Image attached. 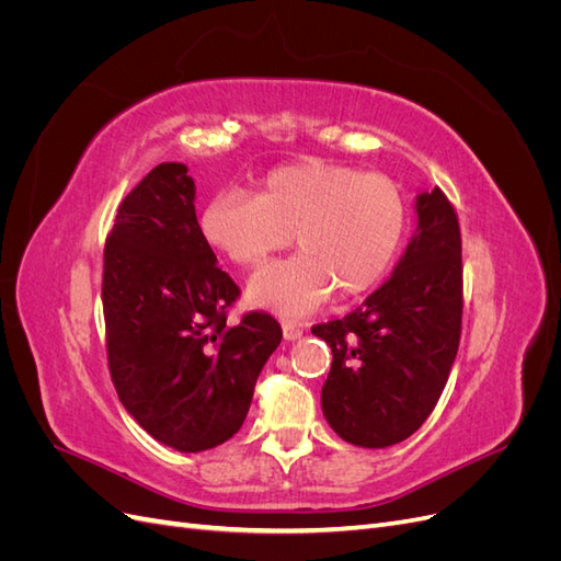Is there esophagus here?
<instances>
[{"mask_svg":"<svg viewBox=\"0 0 561 561\" xmlns=\"http://www.w3.org/2000/svg\"><path fill=\"white\" fill-rule=\"evenodd\" d=\"M304 334L301 325L295 320H283V336L287 339V342H295V339H299Z\"/></svg>","mask_w":561,"mask_h":561,"instance_id":"1","label":"esophagus"}]
</instances>
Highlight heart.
Here are the masks:
<instances>
[{
	"mask_svg": "<svg viewBox=\"0 0 561 561\" xmlns=\"http://www.w3.org/2000/svg\"><path fill=\"white\" fill-rule=\"evenodd\" d=\"M410 229L400 186L383 175L325 159H304L271 171L257 198L217 192L201 213L206 241L243 268L260 266L290 245L299 254L271 264L248 285L252 307L307 316L330 295L358 297L393 266Z\"/></svg>",
	"mask_w": 561,
	"mask_h": 561,
	"instance_id": "b5f03b06",
	"label": "heart"
}]
</instances>
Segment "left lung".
<instances>
[{"mask_svg":"<svg viewBox=\"0 0 561 561\" xmlns=\"http://www.w3.org/2000/svg\"><path fill=\"white\" fill-rule=\"evenodd\" d=\"M416 231L379 290L342 320L313 325L332 348L322 414L351 445L381 449L421 428L461 342L463 266L456 210L435 186L416 196Z\"/></svg>","mask_w":561,"mask_h":561,"instance_id":"8db88e82","label":"left lung"}]
</instances>
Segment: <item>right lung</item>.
<instances>
[{"label":"right lung","instance_id":"right-lung-1","mask_svg":"<svg viewBox=\"0 0 561 561\" xmlns=\"http://www.w3.org/2000/svg\"><path fill=\"white\" fill-rule=\"evenodd\" d=\"M184 163H161L118 206L105 243L107 363L126 412L159 443L203 451L239 433L283 339L274 316L227 322L241 290L217 266Z\"/></svg>","mask_w":561,"mask_h":561}]
</instances>
